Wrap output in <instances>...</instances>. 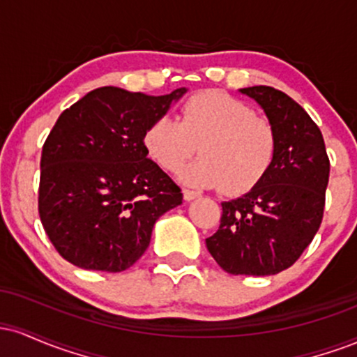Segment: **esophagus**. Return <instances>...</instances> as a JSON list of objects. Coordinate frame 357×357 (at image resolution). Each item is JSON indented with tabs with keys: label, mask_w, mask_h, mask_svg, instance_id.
<instances>
[{
	"label": "esophagus",
	"mask_w": 357,
	"mask_h": 357,
	"mask_svg": "<svg viewBox=\"0 0 357 357\" xmlns=\"http://www.w3.org/2000/svg\"><path fill=\"white\" fill-rule=\"evenodd\" d=\"M183 198H184V202H192V199L199 198V192L191 191V190H183Z\"/></svg>",
	"instance_id": "1"
}]
</instances>
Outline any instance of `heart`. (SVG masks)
<instances>
[{
    "label": "heart",
    "instance_id": "obj_1",
    "mask_svg": "<svg viewBox=\"0 0 357 357\" xmlns=\"http://www.w3.org/2000/svg\"><path fill=\"white\" fill-rule=\"evenodd\" d=\"M147 154L162 169L178 171L198 147L202 158L181 171L186 184L240 196L264 181L277 158L278 134L268 117L220 90L183 102L179 122L159 117L144 132Z\"/></svg>",
    "mask_w": 357,
    "mask_h": 357
}]
</instances>
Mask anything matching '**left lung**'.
<instances>
[{"mask_svg": "<svg viewBox=\"0 0 357 357\" xmlns=\"http://www.w3.org/2000/svg\"><path fill=\"white\" fill-rule=\"evenodd\" d=\"M241 92L275 126L277 158L257 188L221 203L206 247L231 275H275L296 264L321 227L331 162L321 129L296 100L267 85Z\"/></svg>", "mask_w": 357, "mask_h": 357, "instance_id": "8db88e82", "label": "left lung"}]
</instances>
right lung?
Returning <instances> with one entry per match:
<instances>
[{
	"label": "right lung",
	"mask_w": 357,
	"mask_h": 357,
	"mask_svg": "<svg viewBox=\"0 0 357 357\" xmlns=\"http://www.w3.org/2000/svg\"><path fill=\"white\" fill-rule=\"evenodd\" d=\"M184 92L100 87L60 114L42 149L38 213L53 247L75 267H132L155 220L183 203L178 184L147 159L144 132Z\"/></svg>",
	"instance_id": "obj_1"
}]
</instances>
